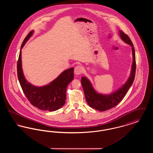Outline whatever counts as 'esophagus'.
<instances>
[{"instance_id": "esophagus-1", "label": "esophagus", "mask_w": 153, "mask_h": 153, "mask_svg": "<svg viewBox=\"0 0 153 153\" xmlns=\"http://www.w3.org/2000/svg\"><path fill=\"white\" fill-rule=\"evenodd\" d=\"M82 72V68L80 65L76 66L74 68V73L76 74H80Z\"/></svg>"}]
</instances>
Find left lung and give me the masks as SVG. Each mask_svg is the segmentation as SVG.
<instances>
[{
  "instance_id": "1",
  "label": "left lung",
  "mask_w": 153,
  "mask_h": 153,
  "mask_svg": "<svg viewBox=\"0 0 153 153\" xmlns=\"http://www.w3.org/2000/svg\"><path fill=\"white\" fill-rule=\"evenodd\" d=\"M120 36L126 43L129 44L132 47L133 55V62L132 65L131 75L128 80L123 86L115 92L109 95L99 94L95 92L91 83L85 77H81V85L83 88L85 99L88 105L92 108L99 111H104L114 108L121 102L127 93L135 79L136 72L135 53L134 45L130 38L123 31L120 30Z\"/></svg>"
}]
</instances>
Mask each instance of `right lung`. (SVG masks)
<instances>
[{
    "mask_svg": "<svg viewBox=\"0 0 153 153\" xmlns=\"http://www.w3.org/2000/svg\"><path fill=\"white\" fill-rule=\"evenodd\" d=\"M33 32V31H31L26 36L22 42L21 49L31 36ZM73 70V68L67 69L49 85L36 87L29 83L23 76L21 64V51L17 62L18 78L24 94L33 106L44 111H54L64 105L66 88L74 77Z\"/></svg>",
    "mask_w": 153,
    "mask_h": 153,
    "instance_id": "1",
    "label": "right lung"
}]
</instances>
